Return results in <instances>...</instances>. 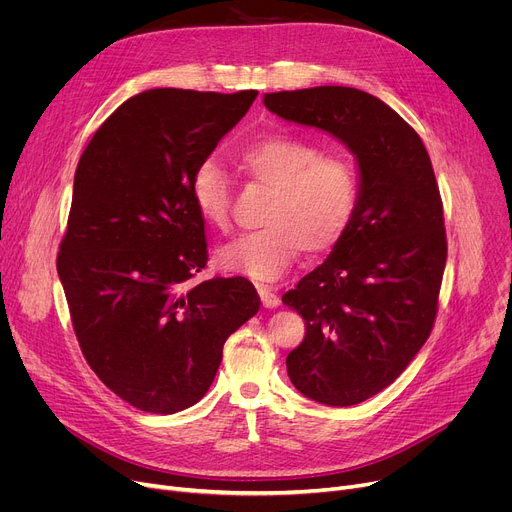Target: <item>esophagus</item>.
Masks as SVG:
<instances>
[{
	"mask_svg": "<svg viewBox=\"0 0 512 512\" xmlns=\"http://www.w3.org/2000/svg\"><path fill=\"white\" fill-rule=\"evenodd\" d=\"M257 292L261 297V303L267 307V309H274L280 305V297L274 286H267V284H257Z\"/></svg>",
	"mask_w": 512,
	"mask_h": 512,
	"instance_id": "1",
	"label": "esophagus"
}]
</instances>
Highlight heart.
Masks as SVG:
<instances>
[{"label": "heart", "mask_w": 512, "mask_h": 512, "mask_svg": "<svg viewBox=\"0 0 512 512\" xmlns=\"http://www.w3.org/2000/svg\"><path fill=\"white\" fill-rule=\"evenodd\" d=\"M236 164L251 180L272 188L263 211V228L242 234L218 253L228 272L253 280H276L301 251H332L351 228L361 199L355 164L344 155L324 153L319 145L270 134L236 153ZM191 199L209 226H230L232 186L213 159L197 166Z\"/></svg>", "instance_id": "1"}]
</instances>
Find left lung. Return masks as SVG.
Segmentation results:
<instances>
[{"mask_svg": "<svg viewBox=\"0 0 512 512\" xmlns=\"http://www.w3.org/2000/svg\"><path fill=\"white\" fill-rule=\"evenodd\" d=\"M263 103L357 157L351 228L282 303L305 319L286 357L294 388L321 405H359L407 369L434 328L448 247L432 159L390 105L353 87L265 93Z\"/></svg>", "mask_w": 512, "mask_h": 512, "instance_id": "8db88e82", "label": "left lung"}]
</instances>
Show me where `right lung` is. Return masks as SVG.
Segmentation results:
<instances>
[{
    "mask_svg": "<svg viewBox=\"0 0 512 512\" xmlns=\"http://www.w3.org/2000/svg\"><path fill=\"white\" fill-rule=\"evenodd\" d=\"M255 97L143 91L97 128L76 166L58 253L74 334L97 378L145 413L199 402L224 342L259 311L247 278L188 284L207 263L193 174Z\"/></svg>",
    "mask_w": 512,
    "mask_h": 512,
    "instance_id": "obj_1",
    "label": "right lung"
}]
</instances>
